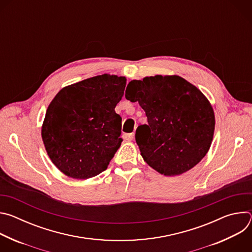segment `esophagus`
<instances>
[{
    "instance_id": "34e87169",
    "label": "esophagus",
    "mask_w": 252,
    "mask_h": 252,
    "mask_svg": "<svg viewBox=\"0 0 252 252\" xmlns=\"http://www.w3.org/2000/svg\"><path fill=\"white\" fill-rule=\"evenodd\" d=\"M123 137H124V139L125 140H132L133 139V137H134V133L132 132V133H125L124 135H123Z\"/></svg>"
}]
</instances>
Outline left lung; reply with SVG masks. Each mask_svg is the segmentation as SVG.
<instances>
[{
	"instance_id": "8db88e82",
	"label": "left lung",
	"mask_w": 252,
	"mask_h": 252,
	"mask_svg": "<svg viewBox=\"0 0 252 252\" xmlns=\"http://www.w3.org/2000/svg\"><path fill=\"white\" fill-rule=\"evenodd\" d=\"M127 87L126 98L137 101L148 118L135 132L143 160L167 176L195 166L214 133V112L205 95L178 76L146 77Z\"/></svg>"
}]
</instances>
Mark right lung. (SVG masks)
<instances>
[{"label":"right lung","mask_w":252,"mask_h":252,"mask_svg":"<svg viewBox=\"0 0 252 252\" xmlns=\"http://www.w3.org/2000/svg\"><path fill=\"white\" fill-rule=\"evenodd\" d=\"M126 77L103 74L62 89L48 106L42 138L65 175L87 179L105 170L121 147L122 118L115 111Z\"/></svg>","instance_id":"add662e5"}]
</instances>
